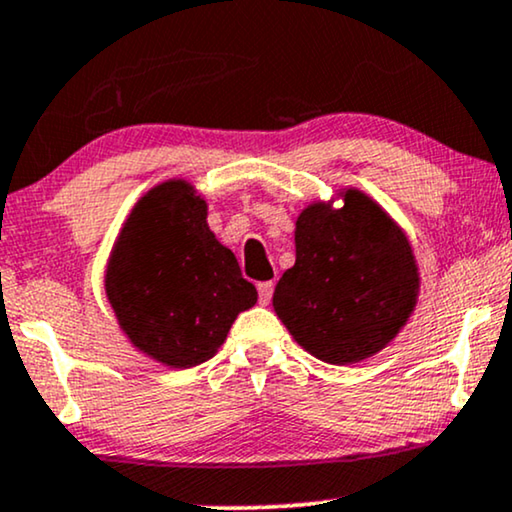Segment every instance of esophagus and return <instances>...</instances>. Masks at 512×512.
Wrapping results in <instances>:
<instances>
[{"mask_svg":"<svg viewBox=\"0 0 512 512\" xmlns=\"http://www.w3.org/2000/svg\"><path fill=\"white\" fill-rule=\"evenodd\" d=\"M257 293H260V302L262 304H269L271 295H274V283H271V281L257 283Z\"/></svg>","mask_w":512,"mask_h":512,"instance_id":"34e87169","label":"esophagus"}]
</instances>
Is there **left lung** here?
Instances as JSON below:
<instances>
[{"label":"left lung","mask_w":512,"mask_h":512,"mask_svg":"<svg viewBox=\"0 0 512 512\" xmlns=\"http://www.w3.org/2000/svg\"><path fill=\"white\" fill-rule=\"evenodd\" d=\"M316 203L297 217L295 267L278 281L274 309L300 345L328 364L383 349L416 304L418 271L404 234L371 198Z\"/></svg>","instance_id":"8db88e82"}]
</instances>
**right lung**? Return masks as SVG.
I'll list each match as a JSON object with an SVG mask.
<instances>
[{
	"label": "right lung",
	"instance_id": "obj_1",
	"mask_svg": "<svg viewBox=\"0 0 512 512\" xmlns=\"http://www.w3.org/2000/svg\"><path fill=\"white\" fill-rule=\"evenodd\" d=\"M184 181L139 200L115 245L106 293L129 340L172 368L215 357L231 323L257 302L234 252L208 229Z\"/></svg>",
	"mask_w": 512,
	"mask_h": 512
}]
</instances>
